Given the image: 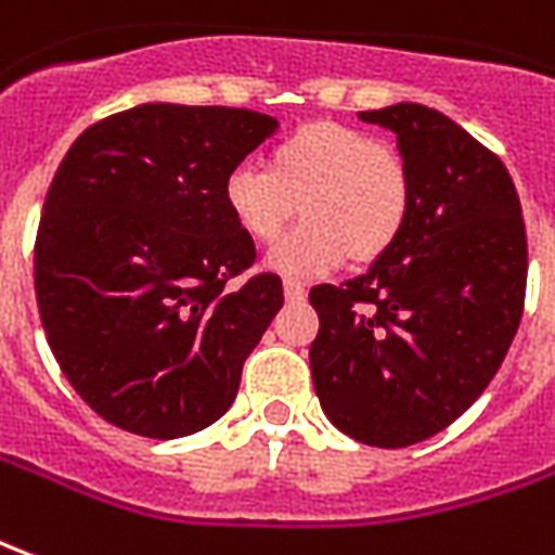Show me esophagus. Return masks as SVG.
Instances as JSON below:
<instances>
[{
  "label": "esophagus",
  "instance_id": "34e87169",
  "mask_svg": "<svg viewBox=\"0 0 555 555\" xmlns=\"http://www.w3.org/2000/svg\"><path fill=\"white\" fill-rule=\"evenodd\" d=\"M285 297H288L291 304L304 300V297H306V285H304V282H297V279H285Z\"/></svg>",
  "mask_w": 555,
  "mask_h": 555
}]
</instances>
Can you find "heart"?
<instances>
[{
    "label": "heart",
    "mask_w": 555,
    "mask_h": 555,
    "mask_svg": "<svg viewBox=\"0 0 555 555\" xmlns=\"http://www.w3.org/2000/svg\"><path fill=\"white\" fill-rule=\"evenodd\" d=\"M412 170L397 146L343 122H306L267 153V168L237 165L222 204L243 237L273 246L270 267L288 276L324 273L351 258L372 264L402 237L412 216Z\"/></svg>",
    "instance_id": "obj_1"
}]
</instances>
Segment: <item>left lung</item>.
<instances>
[{
  "label": "left lung",
  "instance_id": "left-lung-1",
  "mask_svg": "<svg viewBox=\"0 0 555 555\" xmlns=\"http://www.w3.org/2000/svg\"><path fill=\"white\" fill-rule=\"evenodd\" d=\"M360 119L397 134L412 216L370 273L309 291V366L333 426L405 448L451 426L502 366L526 300V222L502 158L444 114L402 102Z\"/></svg>",
  "mask_w": 555,
  "mask_h": 555
}]
</instances>
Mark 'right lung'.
Masks as SVG:
<instances>
[{
    "label": "right lung",
    "instance_id": "add662e5",
    "mask_svg": "<svg viewBox=\"0 0 555 555\" xmlns=\"http://www.w3.org/2000/svg\"><path fill=\"white\" fill-rule=\"evenodd\" d=\"M276 131L240 107L141 104L62 158L35 237V297L68 385L107 424L180 439L216 424L285 294L243 276L255 243L222 204L228 170Z\"/></svg>",
    "mask_w": 555,
    "mask_h": 555
}]
</instances>
